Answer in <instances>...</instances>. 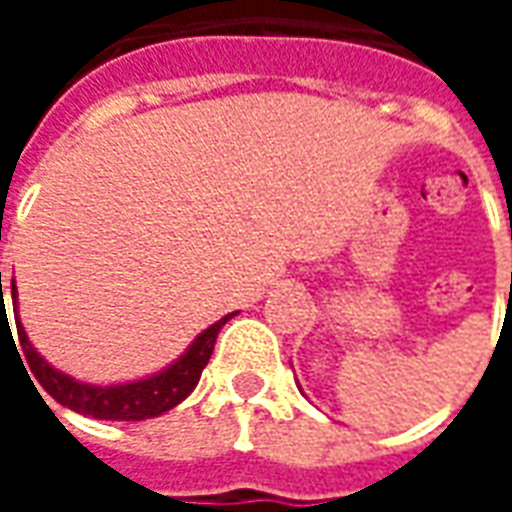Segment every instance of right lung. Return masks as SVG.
Listing matches in <instances>:
<instances>
[{"instance_id":"1","label":"right lung","mask_w":512,"mask_h":512,"mask_svg":"<svg viewBox=\"0 0 512 512\" xmlns=\"http://www.w3.org/2000/svg\"><path fill=\"white\" fill-rule=\"evenodd\" d=\"M10 296H13V315H16V329H18V343L24 348L27 356V365L32 370V376L38 378L40 386L49 392L60 406L71 408L76 414L93 419H120V422H139V419H153L161 417L164 411L175 408L191 395V389L200 381L202 370L208 365V359L213 354V345H216V334L222 332V326L235 312L224 315L222 321L211 323L205 332H200L183 354L172 362V365L161 367L158 373H150L145 378H136V381H123V384H87L79 378L62 373L57 367L46 362L38 354V348L29 343L27 329L18 318V288L16 279L10 282ZM0 329H10L5 310V296H2V271H0ZM13 337V332H10Z\"/></svg>"}]
</instances>
